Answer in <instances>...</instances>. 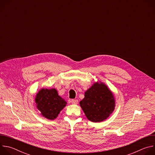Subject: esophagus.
I'll return each instance as SVG.
<instances>
[{
  "label": "esophagus",
  "mask_w": 155,
  "mask_h": 155,
  "mask_svg": "<svg viewBox=\"0 0 155 155\" xmlns=\"http://www.w3.org/2000/svg\"><path fill=\"white\" fill-rule=\"evenodd\" d=\"M71 102L72 104H78V101L76 99H72L71 101Z\"/></svg>",
  "instance_id": "obj_1"
}]
</instances>
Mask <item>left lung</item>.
Returning a JSON list of instances; mask_svg holds the SVG:
<instances>
[{"mask_svg":"<svg viewBox=\"0 0 155 155\" xmlns=\"http://www.w3.org/2000/svg\"><path fill=\"white\" fill-rule=\"evenodd\" d=\"M80 104L86 118L97 123L106 120L114 112L115 101L107 85L97 82L84 93V97Z\"/></svg>","mask_w":155,"mask_h":155,"instance_id":"8db88e82","label":"left lung"}]
</instances>
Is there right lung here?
I'll return each instance as SVG.
<instances>
[{
	"label": "right lung",
	"instance_id": "1",
	"mask_svg": "<svg viewBox=\"0 0 155 155\" xmlns=\"http://www.w3.org/2000/svg\"><path fill=\"white\" fill-rule=\"evenodd\" d=\"M37 108L41 115L48 120L56 118L67 102L58 95L56 89H41L35 97Z\"/></svg>",
	"mask_w": 155,
	"mask_h": 155
}]
</instances>
